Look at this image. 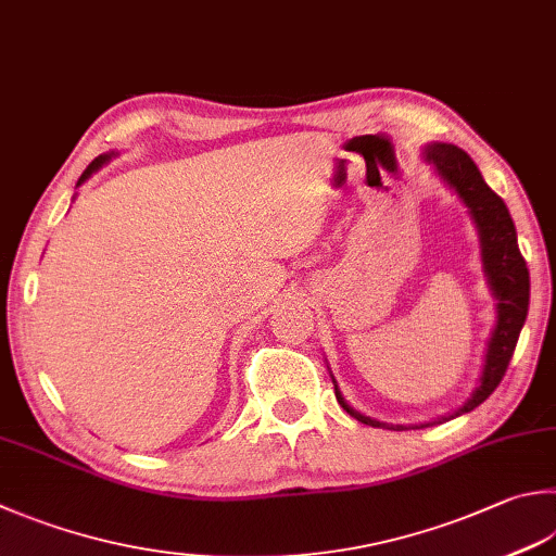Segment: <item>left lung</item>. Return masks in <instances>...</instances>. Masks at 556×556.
<instances>
[{
	"mask_svg": "<svg viewBox=\"0 0 556 556\" xmlns=\"http://www.w3.org/2000/svg\"><path fill=\"white\" fill-rule=\"evenodd\" d=\"M421 156L426 164L433 166L438 179H441L450 191L457 193L459 201L465 203L469 217H472L479 235L481 270H484L491 298L496 300V324L489 333L484 363H481V375L472 394H469L465 404L457 406L455 412H450L441 418H433V421L428 424H416V426L384 424V421H377L372 416L361 414L358 408H353L343 400L339 384L331 375L333 392H337V400L345 412H349L353 418H358V421L365 426L394 428V431L445 424L450 418H457L467 412H472V408H477L481 402H484L486 396L498 387L501 377L506 375V368L513 358V351H516L520 329L522 324H526L528 305H530V274H528L526 258L520 256L516 225H513L506 203L486 186L484 176H481L477 164L472 162V156L447 142L426 144L421 150Z\"/></svg>",
	"mask_w": 556,
	"mask_h": 556,
	"instance_id": "8db88e82",
	"label": "left lung"
}]
</instances>
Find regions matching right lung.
<instances>
[{"instance_id": "obj_1", "label": "right lung", "mask_w": 556, "mask_h": 556, "mask_svg": "<svg viewBox=\"0 0 556 556\" xmlns=\"http://www.w3.org/2000/svg\"><path fill=\"white\" fill-rule=\"evenodd\" d=\"M113 156H118V152H103V154H99L97 160H93V162L87 166V169H84V174L79 176L77 188H79L84 181H87V179H91V174H97V172L101 169V166H106V164L113 160ZM75 198H77V195H75ZM75 198H72V201H75Z\"/></svg>"}]
</instances>
